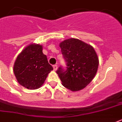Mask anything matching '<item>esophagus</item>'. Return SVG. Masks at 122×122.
Segmentation results:
<instances>
[{
	"instance_id": "1",
	"label": "esophagus",
	"mask_w": 122,
	"mask_h": 122,
	"mask_svg": "<svg viewBox=\"0 0 122 122\" xmlns=\"http://www.w3.org/2000/svg\"><path fill=\"white\" fill-rule=\"evenodd\" d=\"M53 68L54 70H57V65H53Z\"/></svg>"
}]
</instances>
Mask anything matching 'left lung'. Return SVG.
<instances>
[{
    "instance_id": "left-lung-1",
    "label": "left lung",
    "mask_w": 122,
    "mask_h": 122,
    "mask_svg": "<svg viewBox=\"0 0 122 122\" xmlns=\"http://www.w3.org/2000/svg\"><path fill=\"white\" fill-rule=\"evenodd\" d=\"M59 46L67 66H60L56 71L63 85L71 91L85 88L98 68L99 59L94 49L76 39L65 40Z\"/></svg>"
}]
</instances>
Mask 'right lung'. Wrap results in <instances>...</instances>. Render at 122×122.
<instances>
[{
  "label": "right lung",
  "mask_w": 122,
  "mask_h": 122,
  "mask_svg": "<svg viewBox=\"0 0 122 122\" xmlns=\"http://www.w3.org/2000/svg\"><path fill=\"white\" fill-rule=\"evenodd\" d=\"M52 70L39 44L27 46L18 55L14 65V75L19 83L32 90L41 87Z\"/></svg>",
  "instance_id": "1"
}]
</instances>
